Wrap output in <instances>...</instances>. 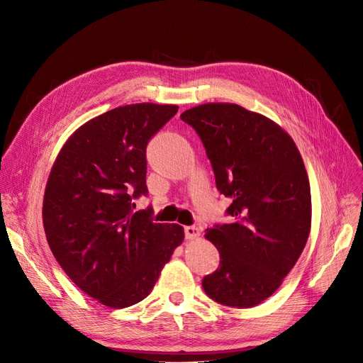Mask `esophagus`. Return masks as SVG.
I'll return each mask as SVG.
<instances>
[{"label": "esophagus", "instance_id": "1", "mask_svg": "<svg viewBox=\"0 0 363 363\" xmlns=\"http://www.w3.org/2000/svg\"><path fill=\"white\" fill-rule=\"evenodd\" d=\"M199 233H201V230L198 228H195V226H184V236H186V239H194V238L199 236Z\"/></svg>", "mask_w": 363, "mask_h": 363}]
</instances>
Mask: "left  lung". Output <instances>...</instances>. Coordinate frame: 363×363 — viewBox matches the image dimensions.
<instances>
[{
  "mask_svg": "<svg viewBox=\"0 0 363 363\" xmlns=\"http://www.w3.org/2000/svg\"><path fill=\"white\" fill-rule=\"evenodd\" d=\"M180 118L199 135L235 218L206 229L220 264L202 288L223 306L254 307L281 286L307 242L312 198L301 155L273 121L232 103H206Z\"/></svg>",
  "mask_w": 363,
  "mask_h": 363,
  "instance_id": "8db88e82",
  "label": "left lung"
}]
</instances>
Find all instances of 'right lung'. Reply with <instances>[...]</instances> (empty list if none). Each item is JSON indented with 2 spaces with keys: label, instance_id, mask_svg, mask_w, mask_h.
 Returning <instances> with one entry per match:
<instances>
[{
  "label": "right lung",
  "instance_id": "obj_1",
  "mask_svg": "<svg viewBox=\"0 0 363 363\" xmlns=\"http://www.w3.org/2000/svg\"><path fill=\"white\" fill-rule=\"evenodd\" d=\"M174 105L115 108L79 127L62 147L45 187L47 242L65 273L101 304L124 308L146 298L172 251L179 224L153 223L146 146L177 113Z\"/></svg>",
  "mask_w": 363,
  "mask_h": 363
}]
</instances>
